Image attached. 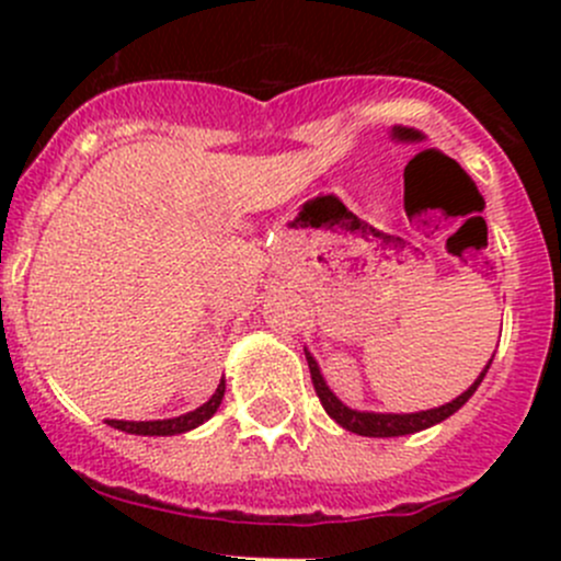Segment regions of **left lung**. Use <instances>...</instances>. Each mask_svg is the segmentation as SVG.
Segmentation results:
<instances>
[{
	"mask_svg": "<svg viewBox=\"0 0 561 561\" xmlns=\"http://www.w3.org/2000/svg\"><path fill=\"white\" fill-rule=\"evenodd\" d=\"M304 353H307L314 390H317V396H320V401H322V407H325L328 415H331L339 426L347 428V432H353V434H360V437H404V434H415V432H423V428H428V426H437V423H443L445 417H450L454 412H458L463 404H467L469 396L478 390L480 382H483L485 371H489L491 360H494V355H491V360L485 364V369L480 371L478 380L463 390L461 396H456L454 401H448V404H443V407H434V410H421V412H364V410H353V407L344 404V401L339 399L331 388H328L325 377L320 375V366H317L314 355L309 353L307 347H304Z\"/></svg>",
	"mask_w": 561,
	"mask_h": 561,
	"instance_id": "obj_1",
	"label": "left lung"
}]
</instances>
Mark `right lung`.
I'll return each mask as SVG.
<instances>
[{
  "label": "right lung",
  "instance_id": "obj_1",
  "mask_svg": "<svg viewBox=\"0 0 561 561\" xmlns=\"http://www.w3.org/2000/svg\"><path fill=\"white\" fill-rule=\"evenodd\" d=\"M222 396H225V377L219 380L217 390H214L211 399L206 404H201L197 410L186 412V415L179 417H168V421H107V426L118 428V432H127V434H140V437H173V434H184L197 428L201 423H206L214 412L219 410L222 404Z\"/></svg>",
  "mask_w": 561,
  "mask_h": 561
}]
</instances>
